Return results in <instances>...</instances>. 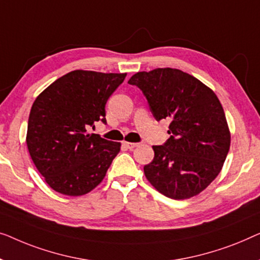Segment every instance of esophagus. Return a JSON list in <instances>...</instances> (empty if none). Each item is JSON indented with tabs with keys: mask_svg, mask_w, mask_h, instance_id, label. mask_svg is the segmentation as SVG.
Segmentation results:
<instances>
[{
	"mask_svg": "<svg viewBox=\"0 0 260 260\" xmlns=\"http://www.w3.org/2000/svg\"><path fill=\"white\" fill-rule=\"evenodd\" d=\"M123 145L126 146L127 148H129V149H133V148H135L138 146V144H134V142H123Z\"/></svg>",
	"mask_w": 260,
	"mask_h": 260,
	"instance_id": "esophagus-1",
	"label": "esophagus"
}]
</instances>
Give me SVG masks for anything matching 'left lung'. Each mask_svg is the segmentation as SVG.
I'll use <instances>...</instances> for the list:
<instances>
[{"mask_svg":"<svg viewBox=\"0 0 260 260\" xmlns=\"http://www.w3.org/2000/svg\"><path fill=\"white\" fill-rule=\"evenodd\" d=\"M142 90L158 120H171L166 144L153 146L146 179L161 194L198 196L220 173L231 145L222 106L210 87L175 68L139 72L128 81Z\"/></svg>","mask_w":260,"mask_h":260,"instance_id":"obj_1","label":"left lung"}]
</instances>
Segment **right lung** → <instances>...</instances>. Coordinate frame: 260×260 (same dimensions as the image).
<instances>
[{
	"label": "right lung",
	"instance_id": "add662e5",
	"mask_svg": "<svg viewBox=\"0 0 260 260\" xmlns=\"http://www.w3.org/2000/svg\"><path fill=\"white\" fill-rule=\"evenodd\" d=\"M126 75L76 69L35 99L25 142L32 162L54 191L79 197L104 180L121 144L88 131L100 120L106 123V102Z\"/></svg>",
	"mask_w": 260,
	"mask_h": 260
}]
</instances>
